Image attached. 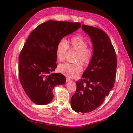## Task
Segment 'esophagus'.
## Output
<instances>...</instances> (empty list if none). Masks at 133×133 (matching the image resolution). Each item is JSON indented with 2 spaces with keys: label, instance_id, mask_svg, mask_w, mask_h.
I'll return each instance as SVG.
<instances>
[{
  "label": "esophagus",
  "instance_id": "1",
  "mask_svg": "<svg viewBox=\"0 0 133 133\" xmlns=\"http://www.w3.org/2000/svg\"><path fill=\"white\" fill-rule=\"evenodd\" d=\"M71 79L70 78H66V81H67V82H68V81H71Z\"/></svg>",
  "mask_w": 133,
  "mask_h": 133
}]
</instances>
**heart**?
Here are the masks:
<instances>
[{
  "label": "heart",
  "instance_id": "heart-1",
  "mask_svg": "<svg viewBox=\"0 0 133 133\" xmlns=\"http://www.w3.org/2000/svg\"><path fill=\"white\" fill-rule=\"evenodd\" d=\"M87 46V41L80 36L73 37L67 41L62 39L57 44L56 55L59 60L63 61L69 48V50L76 52L75 61H79L83 65L86 66L90 62L93 55V50ZM58 70L68 77L74 78L82 71V67L80 63L78 62L74 64L66 62L59 66Z\"/></svg>",
  "mask_w": 133,
  "mask_h": 133
}]
</instances>
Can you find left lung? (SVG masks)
I'll return each mask as SVG.
<instances>
[{
  "instance_id": "left-lung-1",
  "label": "left lung",
  "mask_w": 133,
  "mask_h": 133,
  "mask_svg": "<svg viewBox=\"0 0 133 133\" xmlns=\"http://www.w3.org/2000/svg\"><path fill=\"white\" fill-rule=\"evenodd\" d=\"M82 30L92 42L93 55L72 96L73 110L91 112L101 106L112 89L116 77V55L107 34L98 28L82 25Z\"/></svg>"
}]
</instances>
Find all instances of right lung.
<instances>
[{
	"instance_id": "right-lung-1",
	"label": "right lung",
	"mask_w": 133,
	"mask_h": 133,
	"mask_svg": "<svg viewBox=\"0 0 133 133\" xmlns=\"http://www.w3.org/2000/svg\"><path fill=\"white\" fill-rule=\"evenodd\" d=\"M81 27L79 23L49 20L30 34L19 55L21 85L31 100L45 105L53 98V89L64 85L65 76L53 73L57 67L56 48L59 42Z\"/></svg>"
}]
</instances>
